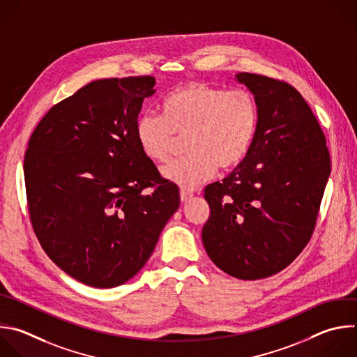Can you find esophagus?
Here are the masks:
<instances>
[{
	"label": "esophagus",
	"mask_w": 357,
	"mask_h": 357,
	"mask_svg": "<svg viewBox=\"0 0 357 357\" xmlns=\"http://www.w3.org/2000/svg\"><path fill=\"white\" fill-rule=\"evenodd\" d=\"M192 196H193V195H192V193H189V192H185V190H182V192H181V200H182L183 203H186L188 200H190V199H192Z\"/></svg>",
	"instance_id": "obj_1"
}]
</instances>
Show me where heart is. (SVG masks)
<instances>
[{
    "label": "heart",
    "instance_id": "1",
    "mask_svg": "<svg viewBox=\"0 0 357 357\" xmlns=\"http://www.w3.org/2000/svg\"><path fill=\"white\" fill-rule=\"evenodd\" d=\"M259 110L247 89L227 91L200 81L171 91L162 114L146 112L136 122V139L143 154L154 162L168 160L175 136L186 137L188 157L165 165V179L193 190L218 169L243 164L252 146Z\"/></svg>",
    "mask_w": 357,
    "mask_h": 357
}]
</instances>
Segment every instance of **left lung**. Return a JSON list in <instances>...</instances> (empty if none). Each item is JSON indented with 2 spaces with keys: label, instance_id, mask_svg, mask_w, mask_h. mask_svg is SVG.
Wrapping results in <instances>:
<instances>
[{
  "label": "left lung",
  "instance_id": "left-lung-1",
  "mask_svg": "<svg viewBox=\"0 0 357 357\" xmlns=\"http://www.w3.org/2000/svg\"><path fill=\"white\" fill-rule=\"evenodd\" d=\"M255 95L259 119L248 155L204 189L210 217L202 240L210 259L241 280L287 268L314 232L331 174L322 129L301 93L265 75H235Z\"/></svg>",
  "mask_w": 357,
  "mask_h": 357
}]
</instances>
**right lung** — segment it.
Listing matches in <instances>:
<instances>
[{"label":"right lung","instance_id":"1","mask_svg":"<svg viewBox=\"0 0 357 357\" xmlns=\"http://www.w3.org/2000/svg\"><path fill=\"white\" fill-rule=\"evenodd\" d=\"M151 75L92 81L54 105L24 161L29 217L47 257L75 280L110 289L150 259L179 207L136 139ZM151 187V195L142 190Z\"/></svg>","mask_w":357,"mask_h":357}]
</instances>
